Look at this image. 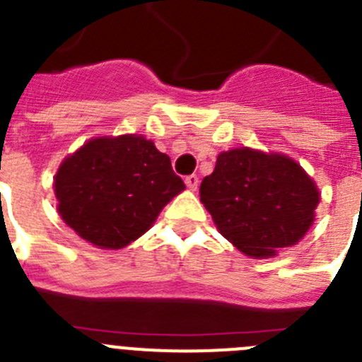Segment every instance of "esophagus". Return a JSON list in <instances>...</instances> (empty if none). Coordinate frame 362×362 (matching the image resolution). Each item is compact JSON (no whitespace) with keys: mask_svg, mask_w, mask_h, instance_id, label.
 <instances>
[{"mask_svg":"<svg viewBox=\"0 0 362 362\" xmlns=\"http://www.w3.org/2000/svg\"><path fill=\"white\" fill-rule=\"evenodd\" d=\"M185 183H187V187L190 188V190H196L197 185H199V177H197L196 174H190V175H187Z\"/></svg>","mask_w":362,"mask_h":362,"instance_id":"esophagus-1","label":"esophagus"}]
</instances>
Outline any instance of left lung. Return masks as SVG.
Wrapping results in <instances>:
<instances>
[{
  "mask_svg": "<svg viewBox=\"0 0 362 362\" xmlns=\"http://www.w3.org/2000/svg\"><path fill=\"white\" fill-rule=\"evenodd\" d=\"M199 194L217 230L257 259L305 238L319 204L313 179L293 159L246 146L217 156Z\"/></svg>",
  "mask_w": 362,
  "mask_h": 362,
  "instance_id": "1",
  "label": "left lung"
}]
</instances>
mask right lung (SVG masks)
I'll return each instance as SVG.
<instances>
[{"label": "right lung", "instance_id": "add662e5", "mask_svg": "<svg viewBox=\"0 0 362 362\" xmlns=\"http://www.w3.org/2000/svg\"><path fill=\"white\" fill-rule=\"evenodd\" d=\"M183 190L170 158L136 134L90 139L54 177L63 221L79 238L107 250L141 238Z\"/></svg>", "mask_w": 362, "mask_h": 362}]
</instances>
